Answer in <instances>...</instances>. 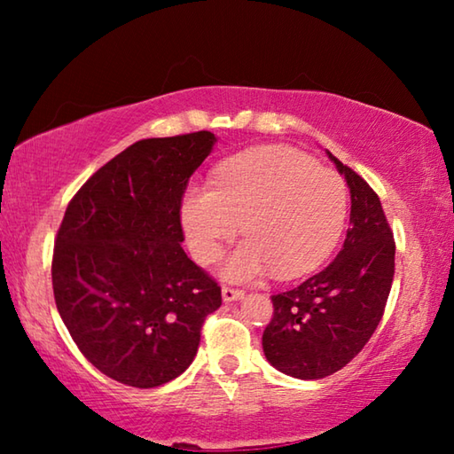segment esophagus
<instances>
[{
    "label": "esophagus",
    "instance_id": "obj_1",
    "mask_svg": "<svg viewBox=\"0 0 454 454\" xmlns=\"http://www.w3.org/2000/svg\"><path fill=\"white\" fill-rule=\"evenodd\" d=\"M244 296V290L240 288H230V286H222V301L224 302H234V301H240Z\"/></svg>",
    "mask_w": 454,
    "mask_h": 454
}]
</instances>
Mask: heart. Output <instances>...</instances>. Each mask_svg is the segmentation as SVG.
Here are the masks:
<instances>
[{"label": "heart", "instance_id": "heart-1", "mask_svg": "<svg viewBox=\"0 0 454 454\" xmlns=\"http://www.w3.org/2000/svg\"><path fill=\"white\" fill-rule=\"evenodd\" d=\"M347 206L336 172L296 150L266 145L218 166L212 188H188L180 212L200 264L214 262L242 226L246 242L224 258L220 274L248 282L268 268L276 278H296L320 266L342 234Z\"/></svg>", "mask_w": 454, "mask_h": 454}]
</instances>
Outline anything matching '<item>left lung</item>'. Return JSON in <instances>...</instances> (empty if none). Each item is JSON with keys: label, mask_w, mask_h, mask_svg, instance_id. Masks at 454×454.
<instances>
[{"label": "left lung", "mask_w": 454, "mask_h": 454, "mask_svg": "<svg viewBox=\"0 0 454 454\" xmlns=\"http://www.w3.org/2000/svg\"><path fill=\"white\" fill-rule=\"evenodd\" d=\"M350 190V228L338 256L301 286L272 296L262 334L276 371L317 380L347 366L379 326L395 276V238L376 192L326 152Z\"/></svg>", "instance_id": "8db88e82"}]
</instances>
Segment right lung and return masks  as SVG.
Segmentation results:
<instances>
[{
    "instance_id": "obj_1",
    "label": "right lung",
    "mask_w": 454,
    "mask_h": 454,
    "mask_svg": "<svg viewBox=\"0 0 454 454\" xmlns=\"http://www.w3.org/2000/svg\"><path fill=\"white\" fill-rule=\"evenodd\" d=\"M216 136L148 137L91 176L67 204L51 260L56 306L99 372L153 388L192 364L222 292L182 248V196Z\"/></svg>"
}]
</instances>
